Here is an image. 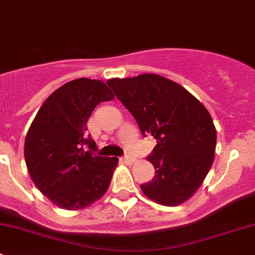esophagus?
Wrapping results in <instances>:
<instances>
[{
  "label": "esophagus",
  "mask_w": 255,
  "mask_h": 255,
  "mask_svg": "<svg viewBox=\"0 0 255 255\" xmlns=\"http://www.w3.org/2000/svg\"><path fill=\"white\" fill-rule=\"evenodd\" d=\"M122 161L125 164H127V165H132V164L135 163V159L132 158V156L126 155V156H123V158H122Z\"/></svg>",
  "instance_id": "34e87169"
}]
</instances>
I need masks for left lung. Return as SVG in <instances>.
Wrapping results in <instances>:
<instances>
[{"label": "left lung", "instance_id": "obj_1", "mask_svg": "<svg viewBox=\"0 0 255 255\" xmlns=\"http://www.w3.org/2000/svg\"><path fill=\"white\" fill-rule=\"evenodd\" d=\"M137 121L143 135L156 139L148 156L156 175L140 185L164 206H177L199 190L215 159L216 133L206 107L181 85L156 74L107 80Z\"/></svg>", "mask_w": 255, "mask_h": 255}]
</instances>
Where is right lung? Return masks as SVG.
Wrapping results in <instances>:
<instances>
[{"label":"right lung","mask_w":255,"mask_h":255,"mask_svg":"<svg viewBox=\"0 0 255 255\" xmlns=\"http://www.w3.org/2000/svg\"><path fill=\"white\" fill-rule=\"evenodd\" d=\"M113 97L101 80L76 79L55 90L35 115L25 135V164L55 206L81 210L106 194L118 158L92 154L96 143L86 137V123L100 102Z\"/></svg>","instance_id":"right-lung-1"}]
</instances>
